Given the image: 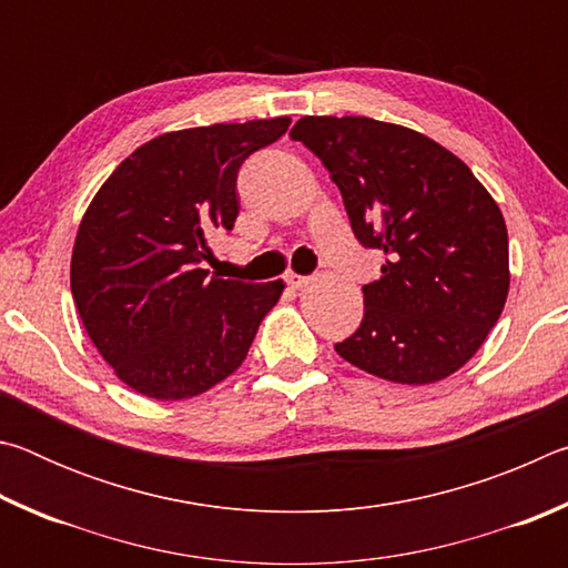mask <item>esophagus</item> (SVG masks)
<instances>
[{
  "label": "esophagus",
  "instance_id": "1",
  "mask_svg": "<svg viewBox=\"0 0 568 568\" xmlns=\"http://www.w3.org/2000/svg\"><path fill=\"white\" fill-rule=\"evenodd\" d=\"M285 283L291 285V287H295V291H301V287H305L307 283H311V277L297 275V273H287V275H285Z\"/></svg>",
  "mask_w": 568,
  "mask_h": 568
}]
</instances>
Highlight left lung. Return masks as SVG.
<instances>
[{
	"label": "left lung",
	"instance_id": "left-lung-1",
	"mask_svg": "<svg viewBox=\"0 0 568 568\" xmlns=\"http://www.w3.org/2000/svg\"><path fill=\"white\" fill-rule=\"evenodd\" d=\"M343 195L355 237L386 255L363 285V323L341 358L403 386L448 378L474 358L508 295L501 210L454 152L403 124L315 118L291 130Z\"/></svg>",
	"mask_w": 568,
	"mask_h": 568
}]
</instances>
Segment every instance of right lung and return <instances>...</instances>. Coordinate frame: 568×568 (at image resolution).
<instances>
[{
	"label": "right lung",
	"instance_id": "right-lung-1",
	"mask_svg": "<svg viewBox=\"0 0 568 568\" xmlns=\"http://www.w3.org/2000/svg\"><path fill=\"white\" fill-rule=\"evenodd\" d=\"M291 118L165 132L124 158L77 230L72 297L84 331L124 386L182 400L243 365L283 281L207 275V237L233 230L237 170Z\"/></svg>",
	"mask_w": 568,
	"mask_h": 568
}]
</instances>
